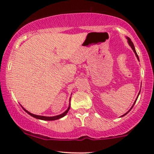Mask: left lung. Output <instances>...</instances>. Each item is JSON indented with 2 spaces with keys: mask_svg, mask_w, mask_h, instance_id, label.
I'll list each match as a JSON object with an SVG mask.
<instances>
[{
  "mask_svg": "<svg viewBox=\"0 0 154 154\" xmlns=\"http://www.w3.org/2000/svg\"><path fill=\"white\" fill-rule=\"evenodd\" d=\"M128 43H129V45H130V46H131V48H132V50H133V51H134V53H135V56H137V59H138V60H139L138 56H137V53H136V51H135V46H134V45H133V43H132V42L131 41V40H130V38H128ZM139 94H140V93H139ZM137 98H138V97H137V98H136V100H135V103H134V104H133V106H134V105H135V103L136 100H137ZM133 106H132V107H133ZM132 108H131V109H132ZM129 111H128V112H129ZM128 112H127V113H126V114H124V115H123V116H125V115H126V114H128Z\"/></svg>",
  "mask_w": 154,
  "mask_h": 154,
  "instance_id": "obj_1",
  "label": "left lung"
}]
</instances>
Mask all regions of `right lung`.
<instances>
[{
    "instance_id": "add662e5",
    "label": "right lung",
    "mask_w": 154,
    "mask_h": 154,
    "mask_svg": "<svg viewBox=\"0 0 154 154\" xmlns=\"http://www.w3.org/2000/svg\"><path fill=\"white\" fill-rule=\"evenodd\" d=\"M69 108H68V109L66 111H64V112L63 113V114H60V115H58V116H51V117H49V116H38V115H35V114H31V113H29V111H27L26 110L24 109V111H26L27 114H29V115L33 116V117L36 118V119H42V120H47V121H52V120H56V119H59L60 118L63 117V116H64L66 114H67V112H68L69 110Z\"/></svg>"
}]
</instances>
